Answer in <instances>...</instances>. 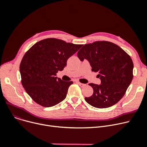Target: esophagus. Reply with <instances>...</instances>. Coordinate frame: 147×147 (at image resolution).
Here are the masks:
<instances>
[{
    "instance_id": "34e87169",
    "label": "esophagus",
    "mask_w": 147,
    "mask_h": 147,
    "mask_svg": "<svg viewBox=\"0 0 147 147\" xmlns=\"http://www.w3.org/2000/svg\"><path fill=\"white\" fill-rule=\"evenodd\" d=\"M77 83L78 84V85L80 86V87H85V86L86 85V84H82V83L79 82H78Z\"/></svg>"
}]
</instances>
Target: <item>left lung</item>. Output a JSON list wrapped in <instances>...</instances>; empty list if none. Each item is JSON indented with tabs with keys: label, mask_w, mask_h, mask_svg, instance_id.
Returning <instances> with one entry per match:
<instances>
[{
	"label": "left lung",
	"mask_w": 147,
	"mask_h": 147,
	"mask_svg": "<svg viewBox=\"0 0 147 147\" xmlns=\"http://www.w3.org/2000/svg\"><path fill=\"white\" fill-rule=\"evenodd\" d=\"M81 61L87 59L92 71L98 72L101 84L92 83L93 94L85 100L99 109L115 105L125 95L133 79L134 63L130 56L114 43L98 41L85 45L78 52Z\"/></svg>",
	"instance_id": "obj_1"
}]
</instances>
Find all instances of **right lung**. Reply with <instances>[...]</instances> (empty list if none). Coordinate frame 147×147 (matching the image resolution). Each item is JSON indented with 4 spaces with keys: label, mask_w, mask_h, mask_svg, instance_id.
<instances>
[{
    "label": "right lung",
    "mask_w": 147,
    "mask_h": 147,
    "mask_svg": "<svg viewBox=\"0 0 147 147\" xmlns=\"http://www.w3.org/2000/svg\"><path fill=\"white\" fill-rule=\"evenodd\" d=\"M82 45H74L54 38L41 40L24 55L20 63L21 83L31 98L41 106L52 107L66 97L72 81L56 76L67 60Z\"/></svg>",
    "instance_id": "1"
}]
</instances>
